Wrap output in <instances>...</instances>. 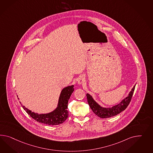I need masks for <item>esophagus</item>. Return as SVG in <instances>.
Returning <instances> with one entry per match:
<instances>
[{"mask_svg": "<svg viewBox=\"0 0 153 153\" xmlns=\"http://www.w3.org/2000/svg\"><path fill=\"white\" fill-rule=\"evenodd\" d=\"M85 79L82 77H81L79 79V80H78V84L79 85H81L82 83L84 82H85Z\"/></svg>", "mask_w": 153, "mask_h": 153, "instance_id": "1", "label": "esophagus"}]
</instances>
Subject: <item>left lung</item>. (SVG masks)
<instances>
[{
	"label": "left lung",
	"mask_w": 153,
	"mask_h": 153,
	"mask_svg": "<svg viewBox=\"0 0 153 153\" xmlns=\"http://www.w3.org/2000/svg\"><path fill=\"white\" fill-rule=\"evenodd\" d=\"M135 85H136L134 86L131 91L129 92L127 97L123 100L120 103L113 106L111 108H103L101 106L99 103L95 101L92 96L89 94H86L87 102L91 110L96 115L103 119L111 117L120 114L121 112L123 111L128 107L132 98Z\"/></svg>",
	"instance_id": "1"
}]
</instances>
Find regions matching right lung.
Returning a JSON list of instances; mask_svg holds the SVG:
<instances>
[{
	"label": "right lung",
	"mask_w": 153,
	"mask_h": 153,
	"mask_svg": "<svg viewBox=\"0 0 153 153\" xmlns=\"http://www.w3.org/2000/svg\"><path fill=\"white\" fill-rule=\"evenodd\" d=\"M74 86L71 85L63 88L59 95L57 107L53 111L47 114H38L32 112L21 104L27 113L38 122L49 125H57L63 123L68 117V102L74 91Z\"/></svg>",
	"instance_id": "1"
}]
</instances>
